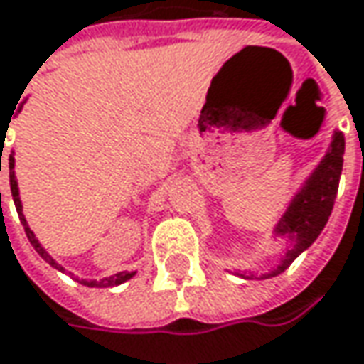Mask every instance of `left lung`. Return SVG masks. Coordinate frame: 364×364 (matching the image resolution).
Wrapping results in <instances>:
<instances>
[{
  "label": "left lung",
  "mask_w": 364,
  "mask_h": 364,
  "mask_svg": "<svg viewBox=\"0 0 364 364\" xmlns=\"http://www.w3.org/2000/svg\"><path fill=\"white\" fill-rule=\"evenodd\" d=\"M342 156H344V134L334 132L330 149L320 161V165L314 168L301 189L293 196L291 203L287 205L285 213L281 215L275 226V236H285L289 240V248L285 257L279 261L275 269L269 273L257 277L255 273H236L245 279H269L283 273L306 248L314 245V240L324 230L326 222L334 208V199L338 193L340 173H342Z\"/></svg>",
  "instance_id": "1"
}]
</instances>
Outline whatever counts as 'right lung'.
I'll use <instances>...</instances> for the list:
<instances>
[{"mask_svg": "<svg viewBox=\"0 0 364 364\" xmlns=\"http://www.w3.org/2000/svg\"><path fill=\"white\" fill-rule=\"evenodd\" d=\"M20 102V100H18ZM9 126V124H8ZM1 142H4V136H1ZM4 152V149H1ZM1 152H0V171H1ZM14 165H16V159H14V152L9 154V187H11V198H14V203H16V210H18V215H20V222H22V226L26 230V236H28V240H30V245L34 246V250L38 252L40 257L44 259V261L48 262L50 267H55L58 271H63L65 273V269L58 264V262L44 250V246L40 245L38 240H36V236H34V232L30 230L28 226V222H26L24 213H22V201H20V189H18V181H16V171H14ZM0 205H1V193H0ZM73 275V273H69ZM136 275V271L132 273H128V271H122V273H116V275L112 277H105V279H100V281H95V279H77L81 285H87V287H116L119 283H124V281H128V279H132Z\"/></svg>", "mask_w": 364, "mask_h": 364, "instance_id": "obj_1", "label": "right lung"}]
</instances>
